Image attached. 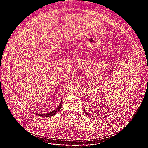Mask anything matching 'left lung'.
<instances>
[{
    "label": "left lung",
    "mask_w": 148,
    "mask_h": 148,
    "mask_svg": "<svg viewBox=\"0 0 148 148\" xmlns=\"http://www.w3.org/2000/svg\"><path fill=\"white\" fill-rule=\"evenodd\" d=\"M84 112H85V110H84ZM85 113H86V114H87V115H88V117H90V116H89V114H87V113H86V112H85Z\"/></svg>",
    "instance_id": "1"
}]
</instances>
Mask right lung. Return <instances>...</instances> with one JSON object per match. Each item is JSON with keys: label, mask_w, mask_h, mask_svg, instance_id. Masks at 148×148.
Listing matches in <instances>:
<instances>
[{"label": "right lung", "mask_w": 148, "mask_h": 148, "mask_svg": "<svg viewBox=\"0 0 148 148\" xmlns=\"http://www.w3.org/2000/svg\"><path fill=\"white\" fill-rule=\"evenodd\" d=\"M62 101H61V102H60V104H59V106H58L56 109H55L53 110L50 112H48V113H46V114H38V113H36V114L37 115H38V116H40V117H52V116L56 115L58 112H59V110L61 109L62 104ZM33 113L34 114V112H33Z\"/></svg>", "instance_id": "add662e5"}]
</instances>
